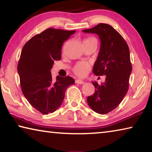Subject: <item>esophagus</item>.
Here are the masks:
<instances>
[{
	"label": "esophagus",
	"mask_w": 152,
	"mask_h": 152,
	"mask_svg": "<svg viewBox=\"0 0 152 152\" xmlns=\"http://www.w3.org/2000/svg\"><path fill=\"white\" fill-rule=\"evenodd\" d=\"M75 82H76V84H82L84 83V81H82V80H79V79L76 80Z\"/></svg>",
	"instance_id": "obj_1"
}]
</instances>
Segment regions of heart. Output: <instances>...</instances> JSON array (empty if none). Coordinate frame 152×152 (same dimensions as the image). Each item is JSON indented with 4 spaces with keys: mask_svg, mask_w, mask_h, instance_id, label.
<instances>
[{
    "mask_svg": "<svg viewBox=\"0 0 152 152\" xmlns=\"http://www.w3.org/2000/svg\"><path fill=\"white\" fill-rule=\"evenodd\" d=\"M91 39H95L93 37H88L87 39H84V41L91 40ZM91 68V65L87 61H79L77 63L73 68V72L75 73L76 75L79 76H84L86 75L90 70Z\"/></svg>",
    "mask_w": 152,
    "mask_h": 152,
    "instance_id": "heart-1",
    "label": "heart"
}]
</instances>
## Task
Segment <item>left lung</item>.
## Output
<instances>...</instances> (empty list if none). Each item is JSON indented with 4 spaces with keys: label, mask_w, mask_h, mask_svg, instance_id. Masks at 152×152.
<instances>
[{
    "label": "left lung",
    "mask_w": 152,
    "mask_h": 152,
    "mask_svg": "<svg viewBox=\"0 0 152 152\" xmlns=\"http://www.w3.org/2000/svg\"><path fill=\"white\" fill-rule=\"evenodd\" d=\"M82 31L96 33L101 39L93 72L106 78L101 84L92 82L95 91L87 97V102L94 111L104 115L119 106L128 91L132 71L129 49L119 33L108 24L99 23Z\"/></svg>",
    "instance_id": "obj_1"
}]
</instances>
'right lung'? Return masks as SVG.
Returning <instances> with one entry per match:
<instances>
[{
    "label": "right lung",
    "mask_w": 152,
    "mask_h": 152,
    "mask_svg": "<svg viewBox=\"0 0 152 152\" xmlns=\"http://www.w3.org/2000/svg\"><path fill=\"white\" fill-rule=\"evenodd\" d=\"M74 33L49 28L33 36L22 49L17 66L21 91L30 104L44 115L60 107L66 89L75 82L68 76H58L53 80L50 71L54 61L60 60L64 42Z\"/></svg>",
    "instance_id": "add662e5"
}]
</instances>
